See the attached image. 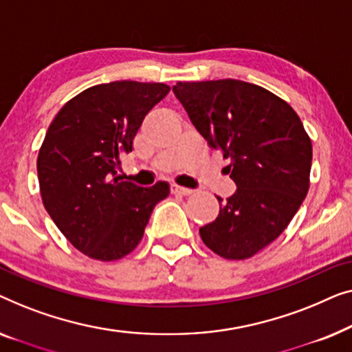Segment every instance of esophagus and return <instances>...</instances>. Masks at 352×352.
<instances>
[{"label": "esophagus", "mask_w": 352, "mask_h": 352, "mask_svg": "<svg viewBox=\"0 0 352 352\" xmlns=\"http://www.w3.org/2000/svg\"><path fill=\"white\" fill-rule=\"evenodd\" d=\"M170 191L174 192V195H180V196H190L192 195V190H190V188H183V186H178V185H172L170 186Z\"/></svg>", "instance_id": "1"}]
</instances>
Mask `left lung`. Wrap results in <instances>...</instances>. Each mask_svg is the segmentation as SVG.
Masks as SVG:
<instances>
[{"label":"left lung","instance_id":"1","mask_svg":"<svg viewBox=\"0 0 352 352\" xmlns=\"http://www.w3.org/2000/svg\"><path fill=\"white\" fill-rule=\"evenodd\" d=\"M175 97L237 190L201 239L226 260H245L270 245L309 190L313 145L303 122L276 94L239 79L177 82Z\"/></svg>","mask_w":352,"mask_h":352}]
</instances>
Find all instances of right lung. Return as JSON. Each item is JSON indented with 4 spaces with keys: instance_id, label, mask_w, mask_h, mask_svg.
I'll return each mask as SVG.
<instances>
[{
    "instance_id": "1",
    "label": "right lung",
    "mask_w": 352,
    "mask_h": 352,
    "mask_svg": "<svg viewBox=\"0 0 352 352\" xmlns=\"http://www.w3.org/2000/svg\"><path fill=\"white\" fill-rule=\"evenodd\" d=\"M169 91L162 82L97 84L68 100L47 129L36 161L43 204L89 258L131 254L155 206L169 196L164 182L138 188L115 177L143 118Z\"/></svg>"
}]
</instances>
